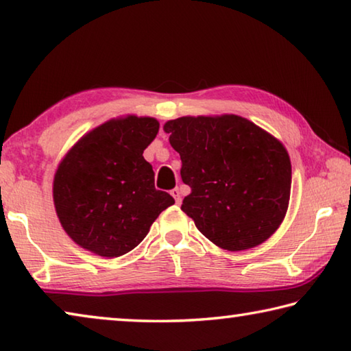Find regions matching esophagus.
<instances>
[{
	"label": "esophagus",
	"instance_id": "1",
	"mask_svg": "<svg viewBox=\"0 0 351 351\" xmlns=\"http://www.w3.org/2000/svg\"><path fill=\"white\" fill-rule=\"evenodd\" d=\"M171 197L175 198V201H176V204H180L181 203V190H180V187H175L173 190H171Z\"/></svg>",
	"mask_w": 351,
	"mask_h": 351
}]
</instances>
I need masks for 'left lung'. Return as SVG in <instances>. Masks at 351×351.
<instances>
[{
    "label": "left lung",
    "instance_id": "8db88e82",
    "mask_svg": "<svg viewBox=\"0 0 351 351\" xmlns=\"http://www.w3.org/2000/svg\"><path fill=\"white\" fill-rule=\"evenodd\" d=\"M192 189L181 209L213 245L237 252L280 228L289 204L287 148L246 117L182 116L164 123Z\"/></svg>",
    "mask_w": 351,
    "mask_h": 351
}]
</instances>
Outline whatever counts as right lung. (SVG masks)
Here are the masks:
<instances>
[{"mask_svg": "<svg viewBox=\"0 0 351 351\" xmlns=\"http://www.w3.org/2000/svg\"><path fill=\"white\" fill-rule=\"evenodd\" d=\"M158 132L154 117H114L83 134L62 158L52 198L75 245L100 257H121L175 204L167 192L154 189L153 167L142 156Z\"/></svg>", "mask_w": 351, "mask_h": 351, "instance_id": "right-lung-1", "label": "right lung"}]
</instances>
